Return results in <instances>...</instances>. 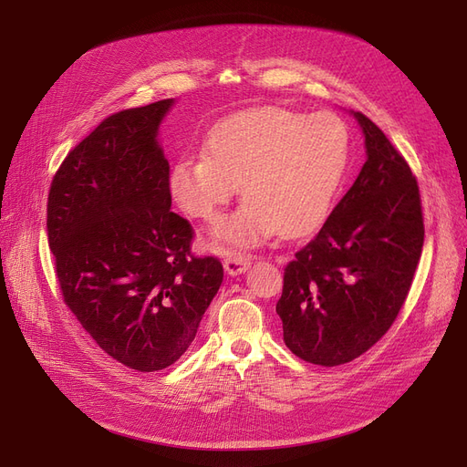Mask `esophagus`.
Segmentation results:
<instances>
[{
	"label": "esophagus",
	"instance_id": "34e87169",
	"mask_svg": "<svg viewBox=\"0 0 467 467\" xmlns=\"http://www.w3.org/2000/svg\"><path fill=\"white\" fill-rule=\"evenodd\" d=\"M250 265H252V255L250 254H229L225 257V271L233 276L248 271Z\"/></svg>",
	"mask_w": 467,
	"mask_h": 467
}]
</instances>
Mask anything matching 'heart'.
<instances>
[{
  "label": "heart",
  "instance_id": "b5f03b06",
  "mask_svg": "<svg viewBox=\"0 0 467 467\" xmlns=\"http://www.w3.org/2000/svg\"><path fill=\"white\" fill-rule=\"evenodd\" d=\"M349 161V131L334 114L265 107L234 114L208 133L206 154L181 156L171 196L187 215L213 223L238 187L248 200L215 236L250 248L278 231L301 236L327 219Z\"/></svg>",
  "mask_w": 467,
  "mask_h": 467
}]
</instances>
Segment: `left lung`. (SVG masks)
I'll return each mask as SVG.
<instances>
[{"label": "left lung", "mask_w": 467, "mask_h": 467, "mask_svg": "<svg viewBox=\"0 0 467 467\" xmlns=\"http://www.w3.org/2000/svg\"><path fill=\"white\" fill-rule=\"evenodd\" d=\"M367 161L317 236L284 269L276 313L299 358L337 367L367 353L407 301L423 246L418 181L362 112Z\"/></svg>", "instance_id": "left-lung-1"}]
</instances>
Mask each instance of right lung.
<instances>
[{
  "mask_svg": "<svg viewBox=\"0 0 467 467\" xmlns=\"http://www.w3.org/2000/svg\"><path fill=\"white\" fill-rule=\"evenodd\" d=\"M173 99L105 118L57 170L47 236L67 307L97 346L137 372L168 368L192 343L223 282L173 213L156 135Z\"/></svg>",
  "mask_w": 467,
  "mask_h": 467,
  "instance_id": "add662e5",
  "label": "right lung"
}]
</instances>
